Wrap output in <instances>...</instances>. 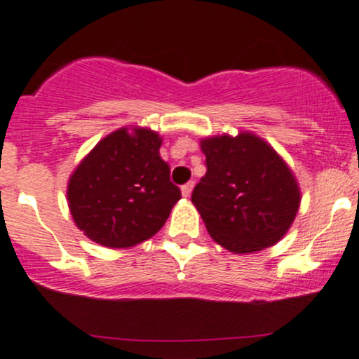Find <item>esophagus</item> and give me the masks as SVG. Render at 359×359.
<instances>
[{
	"label": "esophagus",
	"mask_w": 359,
	"mask_h": 359,
	"mask_svg": "<svg viewBox=\"0 0 359 359\" xmlns=\"http://www.w3.org/2000/svg\"><path fill=\"white\" fill-rule=\"evenodd\" d=\"M193 187H194V182H187L184 184L182 187H180V191H182V196H191V193H193Z\"/></svg>",
	"instance_id": "obj_1"
}]
</instances>
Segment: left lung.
I'll use <instances>...</instances> for the list:
<instances>
[{
	"label": "left lung",
	"instance_id": "left-lung-1",
	"mask_svg": "<svg viewBox=\"0 0 359 359\" xmlns=\"http://www.w3.org/2000/svg\"><path fill=\"white\" fill-rule=\"evenodd\" d=\"M206 173L191 201L210 236L233 253L276 245L299 212L300 191L280 154L250 132L201 140Z\"/></svg>",
	"mask_w": 359,
	"mask_h": 359
}]
</instances>
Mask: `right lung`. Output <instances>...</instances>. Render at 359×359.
<instances>
[{"instance_id": "obj_1", "label": "right lung", "mask_w": 359, "mask_h": 359, "mask_svg": "<svg viewBox=\"0 0 359 359\" xmlns=\"http://www.w3.org/2000/svg\"><path fill=\"white\" fill-rule=\"evenodd\" d=\"M161 139L149 128H119L76 166L67 184L74 224L95 243L130 248L165 226L180 189L159 156Z\"/></svg>"}]
</instances>
